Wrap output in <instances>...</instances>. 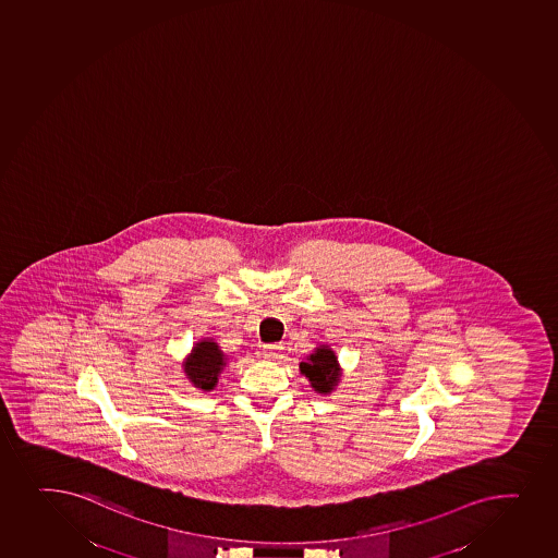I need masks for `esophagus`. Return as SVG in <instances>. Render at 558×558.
Segmentation results:
<instances>
[{
	"label": "esophagus",
	"instance_id": "34e87169",
	"mask_svg": "<svg viewBox=\"0 0 558 558\" xmlns=\"http://www.w3.org/2000/svg\"><path fill=\"white\" fill-rule=\"evenodd\" d=\"M281 345H265L263 347V356L266 360H277L281 356Z\"/></svg>",
	"mask_w": 558,
	"mask_h": 558
}]
</instances>
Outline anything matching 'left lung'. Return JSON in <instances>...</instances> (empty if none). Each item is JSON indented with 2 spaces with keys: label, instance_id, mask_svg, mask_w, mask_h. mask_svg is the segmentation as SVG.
Listing matches in <instances>:
<instances>
[{
  "label": "left lung",
  "instance_id": "obj_1",
  "mask_svg": "<svg viewBox=\"0 0 558 558\" xmlns=\"http://www.w3.org/2000/svg\"><path fill=\"white\" fill-rule=\"evenodd\" d=\"M300 369L317 393H330L340 378L336 354L325 347L311 354L308 362H301Z\"/></svg>",
  "mask_w": 558,
  "mask_h": 558
}]
</instances>
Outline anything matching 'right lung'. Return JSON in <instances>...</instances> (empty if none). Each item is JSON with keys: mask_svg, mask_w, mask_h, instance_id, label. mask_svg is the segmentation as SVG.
Listing matches in <instances>:
<instances>
[{"mask_svg": "<svg viewBox=\"0 0 558 558\" xmlns=\"http://www.w3.org/2000/svg\"><path fill=\"white\" fill-rule=\"evenodd\" d=\"M223 365H226V359L217 343L204 340L199 341L191 352V356L185 362V373L196 388L209 391L217 386L218 375L223 369Z\"/></svg>", "mask_w": 558, "mask_h": 558, "instance_id": "obj_1", "label": "right lung"}]
</instances>
